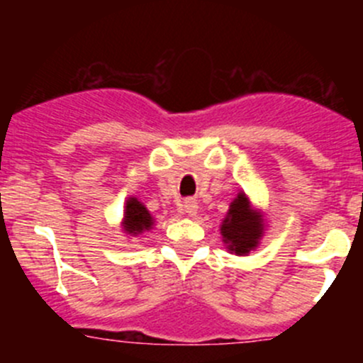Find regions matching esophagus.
<instances>
[{
	"label": "esophagus",
	"mask_w": 363,
	"mask_h": 363,
	"mask_svg": "<svg viewBox=\"0 0 363 363\" xmlns=\"http://www.w3.org/2000/svg\"><path fill=\"white\" fill-rule=\"evenodd\" d=\"M196 208H199V203H196V200H184L181 205V211L188 212L189 216L196 214Z\"/></svg>",
	"instance_id": "1"
}]
</instances>
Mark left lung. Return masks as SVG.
<instances>
[{
	"mask_svg": "<svg viewBox=\"0 0 363 363\" xmlns=\"http://www.w3.org/2000/svg\"><path fill=\"white\" fill-rule=\"evenodd\" d=\"M262 219L251 211L246 195L240 193L230 205L228 214L221 225V235L228 244V250L235 251V255H246L255 250L262 237Z\"/></svg>",
	"mask_w": 363,
	"mask_h": 363,
	"instance_id": "1",
	"label": "left lung"
}]
</instances>
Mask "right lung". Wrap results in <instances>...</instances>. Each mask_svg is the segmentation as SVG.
Returning a JSON list of instances; mask_svg holds the SVG:
<instances>
[{"label":"right lung","instance_id":"obj_1","mask_svg":"<svg viewBox=\"0 0 363 363\" xmlns=\"http://www.w3.org/2000/svg\"><path fill=\"white\" fill-rule=\"evenodd\" d=\"M124 230L130 235L145 232L152 226V218L147 208L144 207L137 199H130L126 203V212H124Z\"/></svg>","mask_w":363,"mask_h":363}]
</instances>
